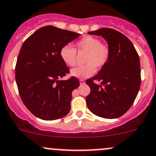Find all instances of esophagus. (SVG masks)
Here are the masks:
<instances>
[{
    "instance_id": "esophagus-1",
    "label": "esophagus",
    "mask_w": 156,
    "mask_h": 156,
    "mask_svg": "<svg viewBox=\"0 0 156 156\" xmlns=\"http://www.w3.org/2000/svg\"><path fill=\"white\" fill-rule=\"evenodd\" d=\"M80 83H81V84H83V83H85V81H84V80L83 79H80Z\"/></svg>"
}]
</instances>
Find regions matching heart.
<instances>
[{"mask_svg":"<svg viewBox=\"0 0 156 156\" xmlns=\"http://www.w3.org/2000/svg\"><path fill=\"white\" fill-rule=\"evenodd\" d=\"M77 52L86 53L83 66L71 70V74L78 78H84L95 73V68L101 69L108 62L111 50L109 46L101 41L98 37L87 35L75 43V48L65 45L60 50V56L66 65L75 66L77 64Z\"/></svg>","mask_w":156,"mask_h":156,"instance_id":"b5f03b06","label":"heart"}]
</instances>
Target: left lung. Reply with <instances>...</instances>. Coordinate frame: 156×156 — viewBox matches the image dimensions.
<instances>
[{"mask_svg": "<svg viewBox=\"0 0 156 156\" xmlns=\"http://www.w3.org/2000/svg\"><path fill=\"white\" fill-rule=\"evenodd\" d=\"M88 33L101 35L108 43L111 53L108 62L98 75L86 81L90 87V93L86 97L87 107L99 117L116 119L127 112L139 91V56L128 37L119 31L101 28ZM95 80L101 84L96 85Z\"/></svg>", "mask_w": 156, "mask_h": 156, "instance_id": "1", "label": "left lung"}]
</instances>
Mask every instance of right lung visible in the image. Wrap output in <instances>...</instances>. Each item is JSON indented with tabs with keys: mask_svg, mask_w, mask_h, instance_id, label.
<instances>
[{
	"mask_svg": "<svg viewBox=\"0 0 156 156\" xmlns=\"http://www.w3.org/2000/svg\"><path fill=\"white\" fill-rule=\"evenodd\" d=\"M80 34L45 26L23 42L15 65V81L22 101L34 115L52 121L69 113L72 92L80 85L60 56L61 47Z\"/></svg>",
	"mask_w": 156,
	"mask_h": 156,
	"instance_id": "add662e5",
	"label": "right lung"
}]
</instances>
